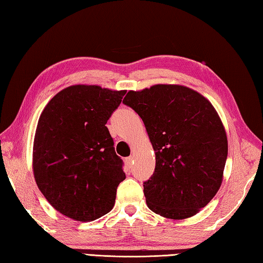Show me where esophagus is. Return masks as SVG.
Returning <instances> with one entry per match:
<instances>
[{"mask_svg": "<svg viewBox=\"0 0 263 263\" xmlns=\"http://www.w3.org/2000/svg\"><path fill=\"white\" fill-rule=\"evenodd\" d=\"M126 163H127V165L131 167V166L133 165V163H135V157H133V156L127 157V158H126Z\"/></svg>", "mask_w": 263, "mask_h": 263, "instance_id": "esophagus-1", "label": "esophagus"}]
</instances>
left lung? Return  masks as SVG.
Returning a JSON list of instances; mask_svg holds the SVG:
<instances>
[{"instance_id": "8db88e82", "label": "left lung", "mask_w": 263, "mask_h": 263, "mask_svg": "<svg viewBox=\"0 0 263 263\" xmlns=\"http://www.w3.org/2000/svg\"><path fill=\"white\" fill-rule=\"evenodd\" d=\"M123 102L142 118L155 152V171L143 182L147 206L173 220L197 214L223 180L228 139L218 111L179 84L131 90Z\"/></svg>"}]
</instances>
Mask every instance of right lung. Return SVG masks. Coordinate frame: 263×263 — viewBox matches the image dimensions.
Segmentation results:
<instances>
[{
    "label": "right lung",
    "mask_w": 263,
    "mask_h": 263,
    "mask_svg": "<svg viewBox=\"0 0 263 263\" xmlns=\"http://www.w3.org/2000/svg\"><path fill=\"white\" fill-rule=\"evenodd\" d=\"M125 92L70 85L41 112L33 145L34 178L46 200L67 218L89 222L114 208L125 173L106 123Z\"/></svg>",
    "instance_id": "obj_1"
}]
</instances>
